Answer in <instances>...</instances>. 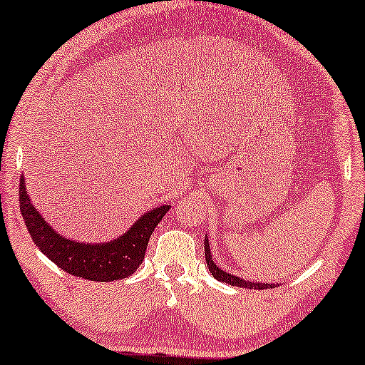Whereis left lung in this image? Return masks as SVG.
I'll return each instance as SVG.
<instances>
[{
    "instance_id": "8db88e82",
    "label": "left lung",
    "mask_w": 365,
    "mask_h": 365,
    "mask_svg": "<svg viewBox=\"0 0 365 365\" xmlns=\"http://www.w3.org/2000/svg\"><path fill=\"white\" fill-rule=\"evenodd\" d=\"M204 250H205V261H207V267H209V271L212 272V276H214L217 280H222V282H227L230 285H237V287H245V289H256V290H262V289H269V287H274V284H262V282H250V280H243L237 276H232V274H228L225 271H222L220 267H218L214 261H212V253H210V248H209V240L205 238V243H204Z\"/></svg>"
}]
</instances>
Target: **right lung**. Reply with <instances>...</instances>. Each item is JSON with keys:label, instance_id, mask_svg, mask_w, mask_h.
Here are the masks:
<instances>
[{"label": "right lung", "instance_id": "add662e5", "mask_svg": "<svg viewBox=\"0 0 365 365\" xmlns=\"http://www.w3.org/2000/svg\"><path fill=\"white\" fill-rule=\"evenodd\" d=\"M170 207L160 205L150 210L117 240L98 245L80 243L55 232L37 209H34L26 190L24 176H21L19 182V209L37 248L65 272L98 282L125 279L137 271L145 257L151 233Z\"/></svg>", "mask_w": 365, "mask_h": 365}]
</instances>
